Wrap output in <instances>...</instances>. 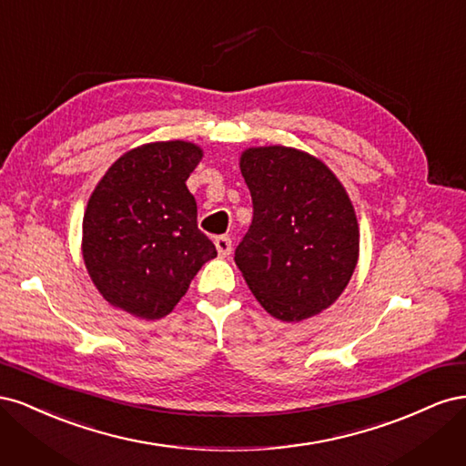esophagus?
I'll use <instances>...</instances> for the list:
<instances>
[{
  "instance_id": "34e87169",
  "label": "esophagus",
  "mask_w": 466,
  "mask_h": 466,
  "mask_svg": "<svg viewBox=\"0 0 466 466\" xmlns=\"http://www.w3.org/2000/svg\"><path fill=\"white\" fill-rule=\"evenodd\" d=\"M216 248H218V255L221 257V258H225V257H229L231 255V238L229 237H225V235H221V237H218L216 238Z\"/></svg>"
}]
</instances>
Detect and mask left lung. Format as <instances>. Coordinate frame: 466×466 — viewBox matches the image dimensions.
<instances>
[{"label": "left lung", "instance_id": "left-lung-1", "mask_svg": "<svg viewBox=\"0 0 466 466\" xmlns=\"http://www.w3.org/2000/svg\"><path fill=\"white\" fill-rule=\"evenodd\" d=\"M252 223L235 250L248 289L272 317L299 322L329 309L356 270L360 228L342 182L305 151L241 155Z\"/></svg>", "mask_w": 466, "mask_h": 466}]
</instances>
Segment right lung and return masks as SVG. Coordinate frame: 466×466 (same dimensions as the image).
<instances>
[{"mask_svg":"<svg viewBox=\"0 0 466 466\" xmlns=\"http://www.w3.org/2000/svg\"><path fill=\"white\" fill-rule=\"evenodd\" d=\"M202 149L175 139L126 151L98 180L83 216V260L98 293L134 317L168 315L218 257L198 229L187 180Z\"/></svg>","mask_w":466,"mask_h":466,"instance_id":"1","label":"right lung"}]
</instances>
